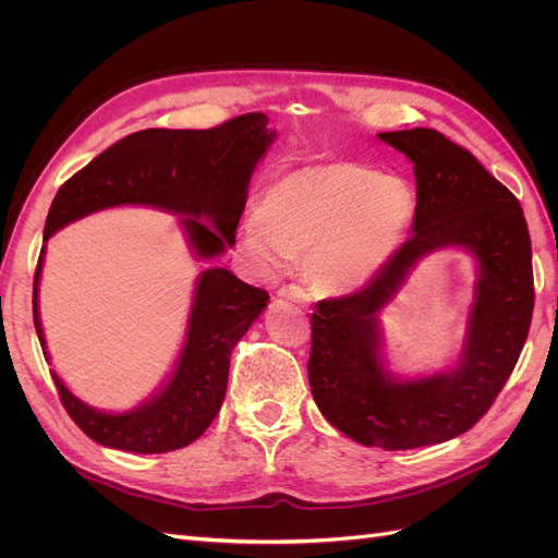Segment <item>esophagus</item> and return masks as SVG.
Masks as SVG:
<instances>
[{
  "label": "esophagus",
  "instance_id": "34e87169",
  "mask_svg": "<svg viewBox=\"0 0 558 558\" xmlns=\"http://www.w3.org/2000/svg\"><path fill=\"white\" fill-rule=\"evenodd\" d=\"M277 295H279V298H283V300L300 302V305H310V300H312V295H310L305 289H300V286H295V283H291V286H281V289L277 291Z\"/></svg>",
  "mask_w": 558,
  "mask_h": 558
}]
</instances>
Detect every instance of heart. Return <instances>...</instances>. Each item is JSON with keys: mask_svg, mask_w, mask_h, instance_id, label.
Segmentation results:
<instances>
[{"mask_svg": "<svg viewBox=\"0 0 558 558\" xmlns=\"http://www.w3.org/2000/svg\"><path fill=\"white\" fill-rule=\"evenodd\" d=\"M412 218L414 195L402 179L347 162L307 165L267 185L263 214L240 226V246L263 275L305 256L316 289L349 293L393 258Z\"/></svg>", "mask_w": 558, "mask_h": 558, "instance_id": "1", "label": "heart"}]
</instances>
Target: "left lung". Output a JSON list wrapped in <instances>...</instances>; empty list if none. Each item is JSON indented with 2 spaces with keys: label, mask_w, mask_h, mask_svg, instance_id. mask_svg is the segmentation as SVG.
<instances>
[{
  "label": "left lung",
  "mask_w": 558,
  "mask_h": 558,
  "mask_svg": "<svg viewBox=\"0 0 558 558\" xmlns=\"http://www.w3.org/2000/svg\"><path fill=\"white\" fill-rule=\"evenodd\" d=\"M379 140L414 162V234L361 291L316 302L307 373L320 414L337 430L398 451L447 442L488 412L529 337L535 291L519 199L468 148L430 128L379 132ZM445 245H465L481 263L460 365L396 383L380 367L378 312L415 260Z\"/></svg>",
  "instance_id": "obj_1"
}]
</instances>
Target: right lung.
Listing matches in <instances>:
<instances>
[{
	"instance_id": "right-lung-1",
	"label": "right lung",
	"mask_w": 558,
	"mask_h": 558,
	"mask_svg": "<svg viewBox=\"0 0 558 558\" xmlns=\"http://www.w3.org/2000/svg\"><path fill=\"white\" fill-rule=\"evenodd\" d=\"M275 137L265 113L234 116L209 130L154 128L128 134L62 183L46 218L44 240L99 209L150 205L189 216L181 223L197 256L214 258L234 244L253 167ZM199 217H209L217 230ZM41 263L44 248L32 312L46 349L37 305ZM267 291L240 281L230 269H205L195 289L181 359L162 391L134 412L105 414L83 404L50 373L66 414L90 440L111 449L165 453L195 442L223 404L232 349L267 307Z\"/></svg>"
}]
</instances>
